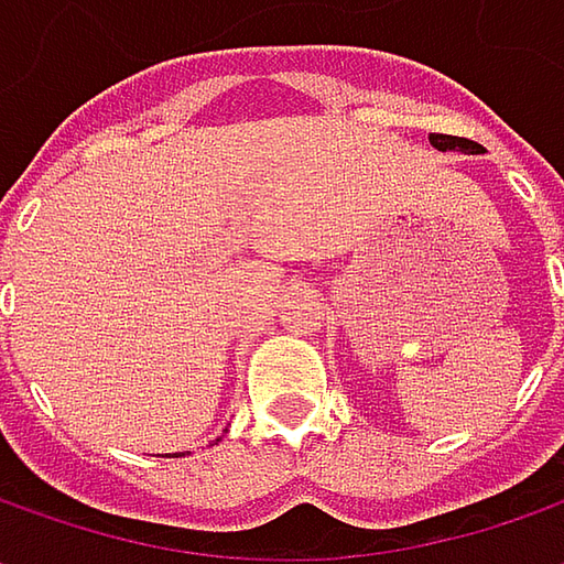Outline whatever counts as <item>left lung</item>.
<instances>
[{"label": "left lung", "mask_w": 564, "mask_h": 564, "mask_svg": "<svg viewBox=\"0 0 564 564\" xmlns=\"http://www.w3.org/2000/svg\"><path fill=\"white\" fill-rule=\"evenodd\" d=\"M430 143H433V147H440V150H462V153H480V150H484L477 141L452 138V134H430Z\"/></svg>", "instance_id": "1"}]
</instances>
